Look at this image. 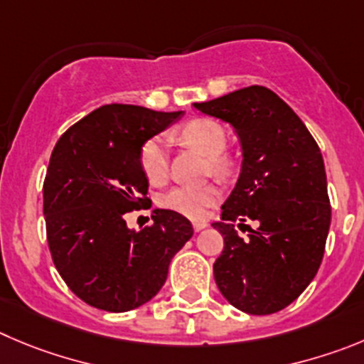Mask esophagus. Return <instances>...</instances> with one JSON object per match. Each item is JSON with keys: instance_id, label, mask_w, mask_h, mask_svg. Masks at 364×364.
<instances>
[{"instance_id": "obj_1", "label": "esophagus", "mask_w": 364, "mask_h": 364, "mask_svg": "<svg viewBox=\"0 0 364 364\" xmlns=\"http://www.w3.org/2000/svg\"><path fill=\"white\" fill-rule=\"evenodd\" d=\"M192 226H193V230H196V232H201V230H205L206 226H208V223H205V220H196Z\"/></svg>"}]
</instances>
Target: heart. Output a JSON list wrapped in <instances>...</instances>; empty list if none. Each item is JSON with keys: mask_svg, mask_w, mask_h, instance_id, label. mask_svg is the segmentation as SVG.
Returning <instances> with one entry per match:
<instances>
[{"mask_svg": "<svg viewBox=\"0 0 364 364\" xmlns=\"http://www.w3.org/2000/svg\"><path fill=\"white\" fill-rule=\"evenodd\" d=\"M179 136L186 145L210 158V171L213 174L226 176L232 171L230 158L220 156L228 144V136L219 122L212 118H193L188 124L183 125ZM138 163L149 181L154 185L165 181L168 176V151H166L165 136L156 134L147 138L138 152ZM219 186L215 183H206L199 186H174L161 193L158 203L161 208L171 210L188 219H203L208 210L219 201Z\"/></svg>", "mask_w": 364, "mask_h": 364, "instance_id": "obj_1", "label": "heart"}]
</instances>
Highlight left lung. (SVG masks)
I'll list each match as a JSON object with an SVG mask.
<instances>
[{"instance_id":"left-lung-1","label":"left lung","mask_w":364,"mask_h":364,"mask_svg":"<svg viewBox=\"0 0 364 364\" xmlns=\"http://www.w3.org/2000/svg\"><path fill=\"white\" fill-rule=\"evenodd\" d=\"M193 107L228 122L242 145L237 185L212 224L224 239L215 284L239 311L273 314L304 293L323 259L331 203L321 151L298 114L264 86ZM247 218L257 229L243 224ZM235 220L250 232L246 240L235 232Z\"/></svg>"}]
</instances>
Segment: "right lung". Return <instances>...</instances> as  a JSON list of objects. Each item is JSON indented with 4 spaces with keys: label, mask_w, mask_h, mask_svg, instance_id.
Segmentation results:
<instances>
[{
    "label": "right lung",
    "mask_w": 364,
    "mask_h": 364,
    "mask_svg": "<svg viewBox=\"0 0 364 364\" xmlns=\"http://www.w3.org/2000/svg\"><path fill=\"white\" fill-rule=\"evenodd\" d=\"M181 117L107 104L71 125L53 147L43 185L48 247L68 287L91 307L125 312L147 304L193 235L190 220L171 210L156 208L140 232L124 219L149 201L141 144Z\"/></svg>",
    "instance_id": "obj_1"
}]
</instances>
